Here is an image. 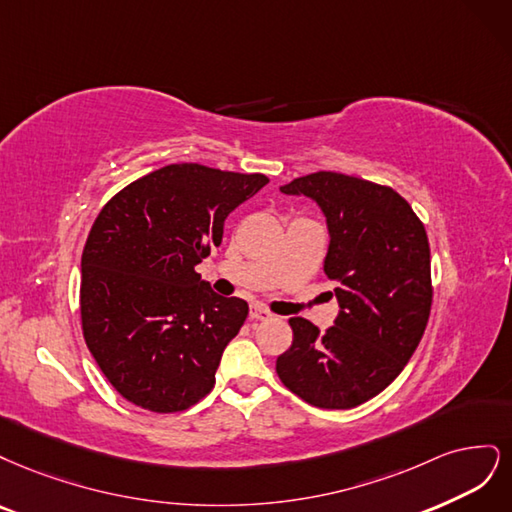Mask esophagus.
<instances>
[{
	"label": "esophagus",
	"mask_w": 512,
	"mask_h": 512,
	"mask_svg": "<svg viewBox=\"0 0 512 512\" xmlns=\"http://www.w3.org/2000/svg\"><path fill=\"white\" fill-rule=\"evenodd\" d=\"M251 319L253 321H268V319H272V312H268L263 306H251Z\"/></svg>",
	"instance_id": "34e87169"
}]
</instances>
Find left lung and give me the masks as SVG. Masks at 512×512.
<instances>
[{
    "mask_svg": "<svg viewBox=\"0 0 512 512\" xmlns=\"http://www.w3.org/2000/svg\"><path fill=\"white\" fill-rule=\"evenodd\" d=\"M315 202L327 225L323 272L338 317L321 329L289 319L280 381L319 408H355L381 393L415 353L432 308L430 242L402 195L370 180L317 172L280 187Z\"/></svg>",
    "mask_w": 512,
    "mask_h": 512,
    "instance_id": "obj_1",
    "label": "left lung"
}]
</instances>
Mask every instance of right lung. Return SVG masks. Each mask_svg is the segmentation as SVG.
Listing matches in <instances>:
<instances>
[{
    "label": "right lung",
    "instance_id": "1",
    "mask_svg": "<svg viewBox=\"0 0 512 512\" xmlns=\"http://www.w3.org/2000/svg\"><path fill=\"white\" fill-rule=\"evenodd\" d=\"M268 185L174 163L127 185L97 214L82 251V334L110 385L153 412H176L214 387L249 304L195 272L223 240L227 214Z\"/></svg>",
    "mask_w": 512,
    "mask_h": 512
}]
</instances>
